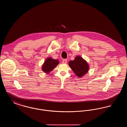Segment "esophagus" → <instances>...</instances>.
<instances>
[{
  "label": "esophagus",
  "instance_id": "1",
  "mask_svg": "<svg viewBox=\"0 0 127 127\" xmlns=\"http://www.w3.org/2000/svg\"><path fill=\"white\" fill-rule=\"evenodd\" d=\"M66 62H67V60H66V59H64L62 61V63L63 64H66Z\"/></svg>",
  "mask_w": 127,
  "mask_h": 127
}]
</instances>
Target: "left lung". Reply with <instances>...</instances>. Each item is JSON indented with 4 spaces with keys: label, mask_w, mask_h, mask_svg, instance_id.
<instances>
[{
    "label": "left lung",
    "mask_w": 127,
    "mask_h": 127,
    "mask_svg": "<svg viewBox=\"0 0 127 127\" xmlns=\"http://www.w3.org/2000/svg\"><path fill=\"white\" fill-rule=\"evenodd\" d=\"M68 65L79 78L84 76L89 71V66L88 63L79 56H77L74 61H70Z\"/></svg>",
    "instance_id": "1"
}]
</instances>
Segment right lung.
Here are the masks:
<instances>
[{"label": "right lung", "mask_w": 127, "mask_h": 127, "mask_svg": "<svg viewBox=\"0 0 127 127\" xmlns=\"http://www.w3.org/2000/svg\"><path fill=\"white\" fill-rule=\"evenodd\" d=\"M59 64V61L57 60H54L51 58H48L45 61L42 66L43 71L46 73H48Z\"/></svg>", "instance_id": "1"}]
</instances>
